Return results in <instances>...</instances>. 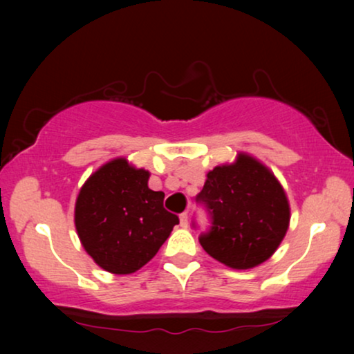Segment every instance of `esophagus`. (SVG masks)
Instances as JSON below:
<instances>
[{
  "label": "esophagus",
  "instance_id": "obj_1",
  "mask_svg": "<svg viewBox=\"0 0 354 354\" xmlns=\"http://www.w3.org/2000/svg\"><path fill=\"white\" fill-rule=\"evenodd\" d=\"M180 225L188 227V214H187V212H182V214H180Z\"/></svg>",
  "mask_w": 354,
  "mask_h": 354
}]
</instances>
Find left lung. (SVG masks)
Wrapping results in <instances>:
<instances>
[{
  "mask_svg": "<svg viewBox=\"0 0 354 354\" xmlns=\"http://www.w3.org/2000/svg\"><path fill=\"white\" fill-rule=\"evenodd\" d=\"M196 201L212 221L209 232L200 236L203 250L232 269L268 261L288 230L290 205L282 185L246 153L207 172Z\"/></svg>",
  "mask_w": 354,
  "mask_h": 354,
  "instance_id": "obj_1",
  "label": "left lung"
}]
</instances>
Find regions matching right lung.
Returning a JSON list of instances; mask_svg holds the SVG:
<instances>
[{"label":"right lung","mask_w":354,"mask_h":354,"mask_svg":"<svg viewBox=\"0 0 354 354\" xmlns=\"http://www.w3.org/2000/svg\"><path fill=\"white\" fill-rule=\"evenodd\" d=\"M148 178V171L115 158L91 174L77 196L74 222L82 246L111 274L143 268L178 224Z\"/></svg>","instance_id":"right-lung-1"}]
</instances>
